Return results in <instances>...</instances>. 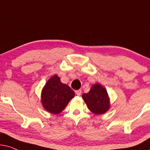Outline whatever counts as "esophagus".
<instances>
[{
	"mask_svg": "<svg viewBox=\"0 0 150 150\" xmlns=\"http://www.w3.org/2000/svg\"><path fill=\"white\" fill-rule=\"evenodd\" d=\"M75 93L77 96H80L81 94V90H77V91H75Z\"/></svg>",
	"mask_w": 150,
	"mask_h": 150,
	"instance_id": "34e87169",
	"label": "esophagus"
}]
</instances>
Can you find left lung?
Segmentation results:
<instances>
[{"label": "left lung", "instance_id": "8db88e82", "mask_svg": "<svg viewBox=\"0 0 150 150\" xmlns=\"http://www.w3.org/2000/svg\"><path fill=\"white\" fill-rule=\"evenodd\" d=\"M88 108L95 115H102L110 108V98L107 91L99 83H95L88 93L82 95Z\"/></svg>", "mask_w": 150, "mask_h": 150}]
</instances>
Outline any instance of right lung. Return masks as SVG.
<instances>
[{
    "label": "right lung",
    "mask_w": 150,
    "mask_h": 150,
    "mask_svg": "<svg viewBox=\"0 0 150 150\" xmlns=\"http://www.w3.org/2000/svg\"><path fill=\"white\" fill-rule=\"evenodd\" d=\"M75 96V93L69 86L61 82L57 75L52 76L42 91L41 101L46 110L57 115L65 108Z\"/></svg>",
    "instance_id": "obj_1"
}]
</instances>
